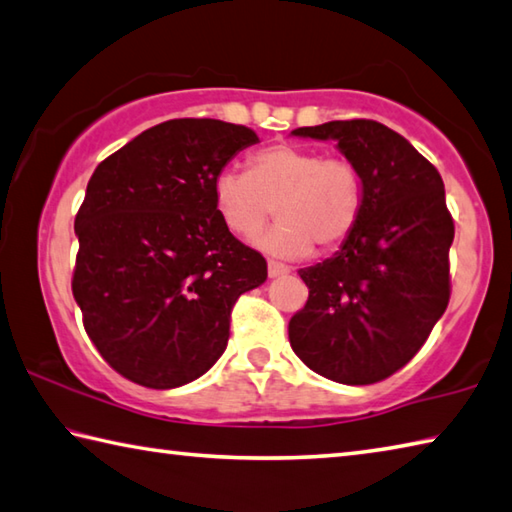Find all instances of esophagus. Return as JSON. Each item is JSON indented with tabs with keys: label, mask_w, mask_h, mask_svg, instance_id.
Here are the masks:
<instances>
[{
	"label": "esophagus",
	"mask_w": 512,
	"mask_h": 512,
	"mask_svg": "<svg viewBox=\"0 0 512 512\" xmlns=\"http://www.w3.org/2000/svg\"><path fill=\"white\" fill-rule=\"evenodd\" d=\"M288 271H291V268H288V266H284V264H280V262H275V259H268V275H271V277L286 275Z\"/></svg>",
	"instance_id": "obj_1"
}]
</instances>
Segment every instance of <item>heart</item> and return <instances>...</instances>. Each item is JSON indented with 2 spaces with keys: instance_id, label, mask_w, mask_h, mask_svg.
<instances>
[{
  "instance_id": "heart-1",
  "label": "heart",
  "mask_w": 512,
  "mask_h": 512,
  "mask_svg": "<svg viewBox=\"0 0 512 512\" xmlns=\"http://www.w3.org/2000/svg\"><path fill=\"white\" fill-rule=\"evenodd\" d=\"M212 199L221 221L239 237L257 235L277 212L282 221L262 246L304 257L311 248L336 253L353 237L365 212V181L347 156L275 143L250 156L248 170H219Z\"/></svg>"
}]
</instances>
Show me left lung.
<instances>
[{
    "instance_id": "obj_1",
    "label": "left lung",
    "mask_w": 512,
    "mask_h": 512,
    "mask_svg": "<svg viewBox=\"0 0 512 512\" xmlns=\"http://www.w3.org/2000/svg\"><path fill=\"white\" fill-rule=\"evenodd\" d=\"M360 167L365 212L336 257L302 268L309 300L288 322L306 367L342 385L396 374L448 309L454 221L443 179L394 129L367 118L297 127Z\"/></svg>"
}]
</instances>
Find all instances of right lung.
Returning <instances> with one entry per match:
<instances>
[{
  "mask_svg": "<svg viewBox=\"0 0 512 512\" xmlns=\"http://www.w3.org/2000/svg\"><path fill=\"white\" fill-rule=\"evenodd\" d=\"M259 138L215 118H174L107 156L76 215L71 291L89 340L136 385L172 389L224 353L241 293L266 259L221 221L212 181Z\"/></svg>",
  "mask_w": 512,
  "mask_h": 512,
  "instance_id": "right-lung-1",
  "label": "right lung"
}]
</instances>
